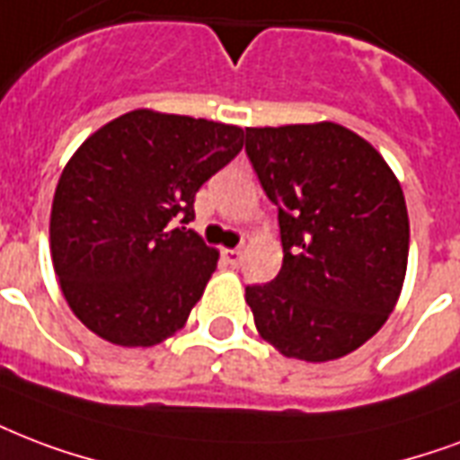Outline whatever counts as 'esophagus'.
<instances>
[{
	"mask_svg": "<svg viewBox=\"0 0 460 460\" xmlns=\"http://www.w3.org/2000/svg\"><path fill=\"white\" fill-rule=\"evenodd\" d=\"M224 261L229 262L231 268H238L241 261H243V251L241 248H224Z\"/></svg>",
	"mask_w": 460,
	"mask_h": 460,
	"instance_id": "obj_1",
	"label": "esophagus"
}]
</instances>
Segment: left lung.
<instances>
[{
  "label": "left lung",
  "instance_id": "8db88e82",
  "mask_svg": "<svg viewBox=\"0 0 460 460\" xmlns=\"http://www.w3.org/2000/svg\"><path fill=\"white\" fill-rule=\"evenodd\" d=\"M245 154L277 205L282 270L245 287L262 340L304 362L362 347L394 311L410 222L384 156L335 122L245 128Z\"/></svg>",
  "mask_w": 460,
  "mask_h": 460
}]
</instances>
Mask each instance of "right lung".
Instances as JSON below:
<instances>
[{
  "label": "right lung",
  "mask_w": 460,
  "mask_h": 460,
  "mask_svg": "<svg viewBox=\"0 0 460 460\" xmlns=\"http://www.w3.org/2000/svg\"><path fill=\"white\" fill-rule=\"evenodd\" d=\"M243 149V129L132 111L69 159L50 212L66 304L98 338L152 347L181 331L217 270L192 229L195 192Z\"/></svg>",
  "instance_id": "add662e5"
}]
</instances>
